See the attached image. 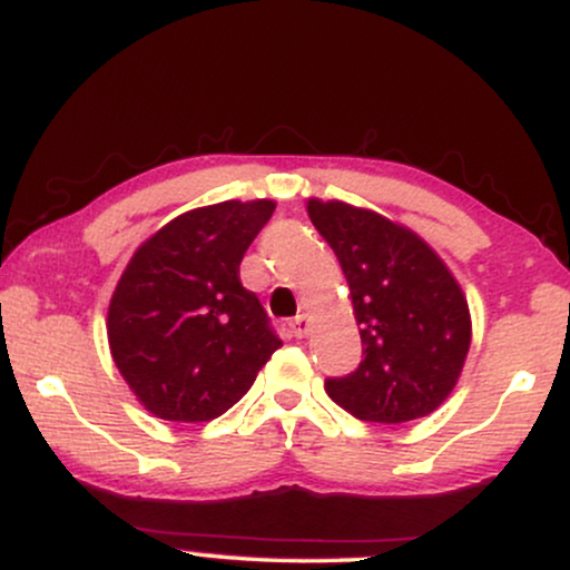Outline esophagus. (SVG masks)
Instances as JSON below:
<instances>
[{"label": "esophagus", "instance_id": "obj_1", "mask_svg": "<svg viewBox=\"0 0 570 570\" xmlns=\"http://www.w3.org/2000/svg\"><path fill=\"white\" fill-rule=\"evenodd\" d=\"M289 330L294 337H305L307 330H311V316H307V313H299V316L289 324Z\"/></svg>", "mask_w": 570, "mask_h": 570}]
</instances>
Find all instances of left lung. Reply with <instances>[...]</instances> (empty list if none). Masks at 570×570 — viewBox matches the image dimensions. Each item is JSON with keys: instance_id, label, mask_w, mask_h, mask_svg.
Wrapping results in <instances>:
<instances>
[{"instance_id": "obj_1", "label": "left lung", "mask_w": 570, "mask_h": 570, "mask_svg": "<svg viewBox=\"0 0 570 570\" xmlns=\"http://www.w3.org/2000/svg\"><path fill=\"white\" fill-rule=\"evenodd\" d=\"M307 217L348 281L364 358L326 394L358 421L434 412L461 377L472 316L461 286L421 235L343 200H307Z\"/></svg>"}]
</instances>
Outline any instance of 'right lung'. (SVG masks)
<instances>
[{
	"label": "right lung",
	"instance_id": "add662e5",
	"mask_svg": "<svg viewBox=\"0 0 570 570\" xmlns=\"http://www.w3.org/2000/svg\"><path fill=\"white\" fill-rule=\"evenodd\" d=\"M273 208L267 198L193 208L144 240L122 271L109 299V351L155 417L214 421L281 348L238 276Z\"/></svg>",
	"mask_w": 570,
	"mask_h": 570
}]
</instances>
